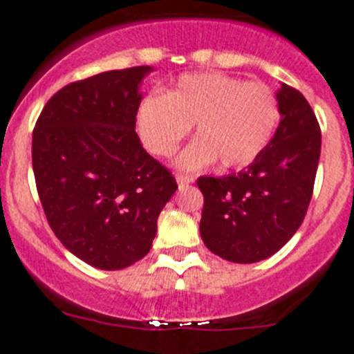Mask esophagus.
I'll return each instance as SVG.
<instances>
[{
	"label": "esophagus",
	"mask_w": 354,
	"mask_h": 354,
	"mask_svg": "<svg viewBox=\"0 0 354 354\" xmlns=\"http://www.w3.org/2000/svg\"><path fill=\"white\" fill-rule=\"evenodd\" d=\"M193 183H194L193 175L177 174V184H179V186H187V184H193Z\"/></svg>",
	"instance_id": "34e87169"
}]
</instances>
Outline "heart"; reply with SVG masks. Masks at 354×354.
<instances>
[{"mask_svg": "<svg viewBox=\"0 0 354 354\" xmlns=\"http://www.w3.org/2000/svg\"><path fill=\"white\" fill-rule=\"evenodd\" d=\"M276 93L266 83L224 73L183 74L165 95H147L137 109V133L158 158L175 153L194 124V140L179 158L184 168L217 160L222 168L250 165L280 124Z\"/></svg>", "mask_w": 354, "mask_h": 354, "instance_id": "b5f03b06", "label": "heart"}]
</instances>
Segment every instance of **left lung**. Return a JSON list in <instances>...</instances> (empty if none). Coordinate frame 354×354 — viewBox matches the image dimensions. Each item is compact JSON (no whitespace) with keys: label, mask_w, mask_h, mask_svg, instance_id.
Returning <instances> with one entry per match:
<instances>
[{"label":"left lung","mask_w":354,"mask_h":354,"mask_svg":"<svg viewBox=\"0 0 354 354\" xmlns=\"http://www.w3.org/2000/svg\"><path fill=\"white\" fill-rule=\"evenodd\" d=\"M281 120L274 137L248 168L227 177H200V233L210 252L240 264L280 250L301 227L315 187L322 132L299 90L276 93Z\"/></svg>","instance_id":"8db88e82"}]
</instances>
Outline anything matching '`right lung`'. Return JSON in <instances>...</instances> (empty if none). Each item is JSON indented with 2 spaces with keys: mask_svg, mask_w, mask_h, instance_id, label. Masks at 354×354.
<instances>
[{
  "mask_svg": "<svg viewBox=\"0 0 354 354\" xmlns=\"http://www.w3.org/2000/svg\"><path fill=\"white\" fill-rule=\"evenodd\" d=\"M147 66L60 88L32 130V170L50 227L93 268L114 271L151 250L158 215L177 189L136 133Z\"/></svg>",
  "mask_w": 354,
  "mask_h": 354,
  "instance_id": "obj_1",
  "label": "right lung"
}]
</instances>
